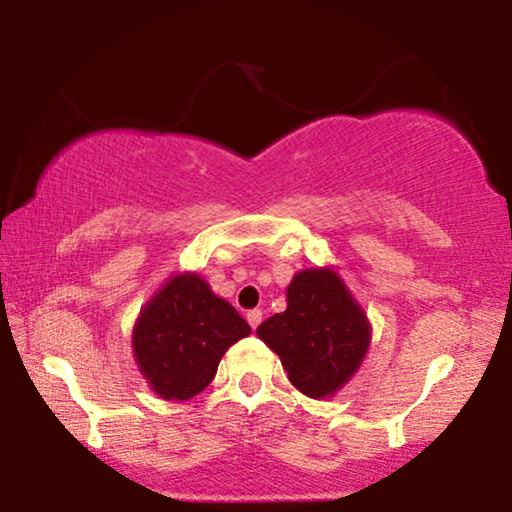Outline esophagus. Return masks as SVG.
Wrapping results in <instances>:
<instances>
[{
  "label": "esophagus",
  "instance_id": "obj_1",
  "mask_svg": "<svg viewBox=\"0 0 512 512\" xmlns=\"http://www.w3.org/2000/svg\"><path fill=\"white\" fill-rule=\"evenodd\" d=\"M247 321H249V326L256 331V328L261 326V321H263V312L261 310H249L247 312Z\"/></svg>",
  "mask_w": 512,
  "mask_h": 512
}]
</instances>
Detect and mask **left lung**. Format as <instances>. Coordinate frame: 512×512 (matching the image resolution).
<instances>
[{
    "mask_svg": "<svg viewBox=\"0 0 512 512\" xmlns=\"http://www.w3.org/2000/svg\"><path fill=\"white\" fill-rule=\"evenodd\" d=\"M289 307L258 326L289 380L310 398L338 391L356 373L370 342L368 319L333 270H303L286 291Z\"/></svg>",
    "mask_w": 512,
    "mask_h": 512,
    "instance_id": "8db88e82",
    "label": "left lung"
}]
</instances>
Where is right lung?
I'll use <instances>...</instances> for the list:
<instances>
[{"mask_svg":"<svg viewBox=\"0 0 512 512\" xmlns=\"http://www.w3.org/2000/svg\"><path fill=\"white\" fill-rule=\"evenodd\" d=\"M249 333L247 321L205 279L179 275L139 314L132 347L153 391L186 401L214 380L226 349Z\"/></svg>","mask_w":512,"mask_h":512,"instance_id":"1","label":"right lung"}]
</instances>
